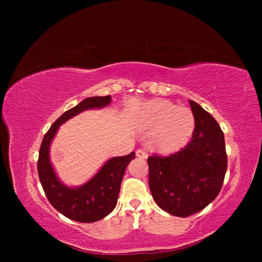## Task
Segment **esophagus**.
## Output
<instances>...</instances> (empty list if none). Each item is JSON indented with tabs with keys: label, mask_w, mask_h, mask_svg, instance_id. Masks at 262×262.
<instances>
[{
	"label": "esophagus",
	"mask_w": 262,
	"mask_h": 262,
	"mask_svg": "<svg viewBox=\"0 0 262 262\" xmlns=\"http://www.w3.org/2000/svg\"><path fill=\"white\" fill-rule=\"evenodd\" d=\"M136 154H137L138 157H141V158H146V157H147V152H146V150H145L144 148H139V149H137Z\"/></svg>",
	"instance_id": "esophagus-1"
}]
</instances>
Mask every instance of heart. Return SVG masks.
Masks as SVG:
<instances>
[{"label": "heart", "instance_id": "obj_1", "mask_svg": "<svg viewBox=\"0 0 262 262\" xmlns=\"http://www.w3.org/2000/svg\"><path fill=\"white\" fill-rule=\"evenodd\" d=\"M146 121L150 126H158L154 134L157 147L165 150L177 149L191 137L194 117L188 108H177L169 102L154 101L145 109Z\"/></svg>", "mask_w": 262, "mask_h": 262}]
</instances>
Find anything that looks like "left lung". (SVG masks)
I'll return each mask as SVG.
<instances>
[{"label": "left lung", "instance_id": "obj_1", "mask_svg": "<svg viewBox=\"0 0 262 262\" xmlns=\"http://www.w3.org/2000/svg\"><path fill=\"white\" fill-rule=\"evenodd\" d=\"M189 104L194 117L189 143L171 154L147 157L153 199L179 217L200 212L215 199L227 168L224 133L217 121L195 101Z\"/></svg>", "mask_w": 262, "mask_h": 262}]
</instances>
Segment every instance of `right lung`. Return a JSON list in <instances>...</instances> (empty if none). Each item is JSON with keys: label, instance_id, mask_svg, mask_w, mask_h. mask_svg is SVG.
<instances>
[{"label": "right lung", "instance_id": "add662e5", "mask_svg": "<svg viewBox=\"0 0 262 262\" xmlns=\"http://www.w3.org/2000/svg\"><path fill=\"white\" fill-rule=\"evenodd\" d=\"M112 97H89L60 116L42 139L37 163L38 176L47 199L52 207L70 220L93 223L107 216L115 209L126 166L136 158L134 152L109 160L87 184L80 188L62 185L49 161V146L59 126L83 110L107 106Z\"/></svg>", "mask_w": 262, "mask_h": 262}]
</instances>
